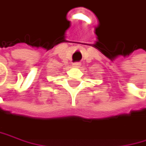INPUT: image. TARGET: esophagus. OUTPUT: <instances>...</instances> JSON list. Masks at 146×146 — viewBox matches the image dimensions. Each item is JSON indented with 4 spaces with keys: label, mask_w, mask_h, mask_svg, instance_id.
I'll use <instances>...</instances> for the list:
<instances>
[{
    "label": "esophagus",
    "mask_w": 146,
    "mask_h": 146,
    "mask_svg": "<svg viewBox=\"0 0 146 146\" xmlns=\"http://www.w3.org/2000/svg\"><path fill=\"white\" fill-rule=\"evenodd\" d=\"M80 66H81V64L79 62H74L73 64V68H79Z\"/></svg>",
    "instance_id": "esophagus-1"
}]
</instances>
